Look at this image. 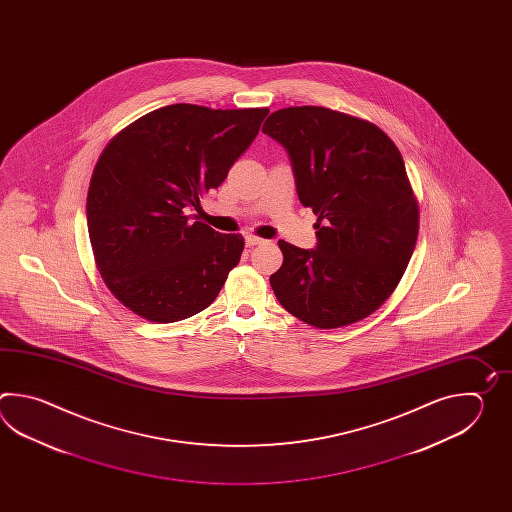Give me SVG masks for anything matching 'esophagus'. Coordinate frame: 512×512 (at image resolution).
<instances>
[{
  "label": "esophagus",
  "mask_w": 512,
  "mask_h": 512,
  "mask_svg": "<svg viewBox=\"0 0 512 512\" xmlns=\"http://www.w3.org/2000/svg\"><path fill=\"white\" fill-rule=\"evenodd\" d=\"M245 241H247V245H249V247H254V245H261V243H265L263 238H258V236H254V234H249V236L245 238Z\"/></svg>",
  "instance_id": "esophagus-1"
}]
</instances>
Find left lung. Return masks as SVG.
Returning a JSON list of instances; mask_svg holds the SVG:
<instances>
[{
	"label": "left lung",
	"instance_id": "left-lung-1",
	"mask_svg": "<svg viewBox=\"0 0 512 512\" xmlns=\"http://www.w3.org/2000/svg\"><path fill=\"white\" fill-rule=\"evenodd\" d=\"M261 131L287 150L300 203L318 216L316 249L278 241V302L318 329L375 313L401 282L419 234L403 155L373 122L322 106L278 109Z\"/></svg>",
	"mask_w": 512,
	"mask_h": 512
}]
</instances>
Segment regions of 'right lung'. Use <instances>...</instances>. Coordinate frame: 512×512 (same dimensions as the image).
<instances>
[{"instance_id":"right-lung-1","label":"right lung","mask_w":512,"mask_h":512,"mask_svg":"<svg viewBox=\"0 0 512 512\" xmlns=\"http://www.w3.org/2000/svg\"><path fill=\"white\" fill-rule=\"evenodd\" d=\"M267 108L172 104L119 131L98 157L87 192V230L113 296L157 324L216 300L240 263L241 234L190 221L260 131Z\"/></svg>"}]
</instances>
